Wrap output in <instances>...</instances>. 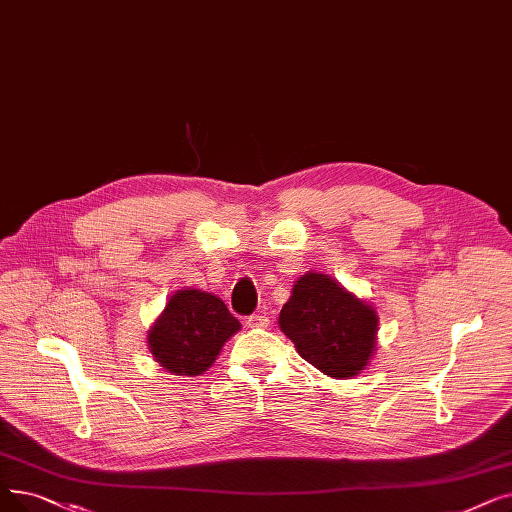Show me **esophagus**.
Instances as JSON below:
<instances>
[{"label":"esophagus","mask_w":512,"mask_h":512,"mask_svg":"<svg viewBox=\"0 0 512 512\" xmlns=\"http://www.w3.org/2000/svg\"><path fill=\"white\" fill-rule=\"evenodd\" d=\"M268 324H270V320H268V316H265V314H251L247 318V326L249 328H265Z\"/></svg>","instance_id":"obj_1"}]
</instances>
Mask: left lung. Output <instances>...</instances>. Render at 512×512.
Segmentation results:
<instances>
[{
    "mask_svg": "<svg viewBox=\"0 0 512 512\" xmlns=\"http://www.w3.org/2000/svg\"><path fill=\"white\" fill-rule=\"evenodd\" d=\"M278 324L305 362L335 379H349L368 366L379 318L339 282L309 272L297 280Z\"/></svg>",
    "mask_w": 512,
    "mask_h": 512,
    "instance_id": "obj_1",
    "label": "left lung"
}]
</instances>
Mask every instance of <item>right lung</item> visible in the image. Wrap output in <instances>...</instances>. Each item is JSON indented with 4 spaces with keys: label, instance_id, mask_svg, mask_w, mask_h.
<instances>
[{
    "label": "right lung",
    "instance_id": "right-lung-1",
    "mask_svg": "<svg viewBox=\"0 0 512 512\" xmlns=\"http://www.w3.org/2000/svg\"><path fill=\"white\" fill-rule=\"evenodd\" d=\"M240 322L211 293L177 291L148 332V347L165 370L180 376L203 374Z\"/></svg>",
    "mask_w": 512,
    "mask_h": 512
}]
</instances>
